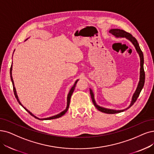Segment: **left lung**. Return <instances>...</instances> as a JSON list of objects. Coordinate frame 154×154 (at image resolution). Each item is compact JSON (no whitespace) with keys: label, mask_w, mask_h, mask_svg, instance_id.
Listing matches in <instances>:
<instances>
[{"label":"left lung","mask_w":154,"mask_h":154,"mask_svg":"<svg viewBox=\"0 0 154 154\" xmlns=\"http://www.w3.org/2000/svg\"><path fill=\"white\" fill-rule=\"evenodd\" d=\"M109 33L112 34L113 35H114L116 37H125V38H128L129 40H130L132 42V44L134 45L135 48H136V50H137V52L138 53L140 57V82L138 83L137 88L136 91H135L134 94V95L132 97V100H131L130 106H129L127 109H124V110H116L108 109H106V108H103V107L98 106V105H97V103H95L93 91H92V90L91 89H90V93L92 102H93L95 107L98 110H100V112L106 113V114H116V113H119V112H123V111H125V110H126V109L131 107L133 105L134 103L137 101L138 97H139L140 92H141V90H142L143 86H144V83H145V71H144V68H143L144 60H143V52H142V51H141V48L139 46L138 43L137 39L135 38L134 36H133V35L131 34L125 32V30L120 29H110L109 31Z\"/></svg>","instance_id":"obj_1"}]
</instances>
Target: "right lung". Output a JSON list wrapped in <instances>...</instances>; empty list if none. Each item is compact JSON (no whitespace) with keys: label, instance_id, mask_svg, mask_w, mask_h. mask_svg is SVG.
<instances>
[{"label":"right lung","instance_id":"add662e5","mask_svg":"<svg viewBox=\"0 0 154 154\" xmlns=\"http://www.w3.org/2000/svg\"><path fill=\"white\" fill-rule=\"evenodd\" d=\"M12 68H13V67H12V65H11V68H10V75H11V82H12V83H13V91H14V94L15 97H16V98L17 99V100L18 103H19L20 104V105H21V106H22L24 109H25V110H26V111H27V112H28L30 115H32V116L35 117V118L38 119H40V120H49V119H57V118H60V117L63 116V115H64V114H66V112L67 111V110H68V109H69V103H70V99H71V95H72V93H73L74 90H75V87H76V83H77V82H78V80H77V81L75 82V85H73V87H72L71 88V89L70 90V91H69V93L68 95H67V107H66V109L64 110V111H63L62 112H60V114H57V115H56V116H54L50 117V118H44V119H40V118H37V117H36L35 116H34L32 112H29V110H28V109H26L25 107H24L22 105L21 103L20 102V100H19V98H18V97H17V95L16 91V88H15V87H14V82H13V77H12Z\"/></svg>","mask_w":154,"mask_h":154}]
</instances>
